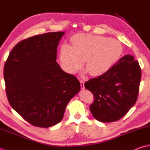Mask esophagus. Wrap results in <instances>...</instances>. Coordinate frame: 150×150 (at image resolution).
I'll return each mask as SVG.
<instances>
[{
  "label": "esophagus",
  "mask_w": 150,
  "mask_h": 150,
  "mask_svg": "<svg viewBox=\"0 0 150 150\" xmlns=\"http://www.w3.org/2000/svg\"><path fill=\"white\" fill-rule=\"evenodd\" d=\"M80 85H81V88L82 89H83L85 87H84V83H85V81H83V80H80Z\"/></svg>",
  "instance_id": "1"
}]
</instances>
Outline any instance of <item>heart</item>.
I'll return each mask as SVG.
<instances>
[{
    "instance_id": "obj_1",
    "label": "heart",
    "mask_w": 150,
    "mask_h": 150,
    "mask_svg": "<svg viewBox=\"0 0 150 150\" xmlns=\"http://www.w3.org/2000/svg\"><path fill=\"white\" fill-rule=\"evenodd\" d=\"M72 44H64L60 52L62 65L71 74L80 70L86 61L87 71L91 75L104 74L117 63L123 52L120 41L100 36L78 34L72 38Z\"/></svg>"
}]
</instances>
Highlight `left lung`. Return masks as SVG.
Instances as JSON below:
<instances>
[{
  "mask_svg": "<svg viewBox=\"0 0 150 150\" xmlns=\"http://www.w3.org/2000/svg\"><path fill=\"white\" fill-rule=\"evenodd\" d=\"M141 69L133 56L121 57L108 72L85 83L94 96L89 107L96 120L113 122L120 120L137 102Z\"/></svg>",
  "mask_w": 150,
  "mask_h": 150,
  "instance_id": "8db88e82",
  "label": "left lung"
}]
</instances>
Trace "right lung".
Segmentation results:
<instances>
[{"label": "right lung", "instance_id": "add662e5", "mask_svg": "<svg viewBox=\"0 0 150 150\" xmlns=\"http://www.w3.org/2000/svg\"><path fill=\"white\" fill-rule=\"evenodd\" d=\"M64 32L36 35L19 42L4 67L10 106L31 125L47 128L63 120L66 106L80 83L56 62Z\"/></svg>", "mask_w": 150, "mask_h": 150}]
</instances>
